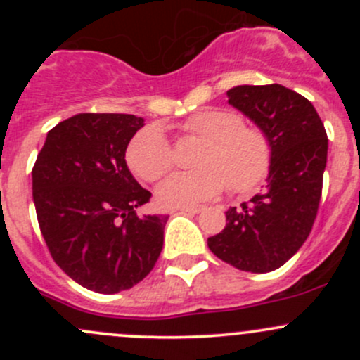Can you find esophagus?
Listing matches in <instances>:
<instances>
[{
	"label": "esophagus",
	"mask_w": 360,
	"mask_h": 360,
	"mask_svg": "<svg viewBox=\"0 0 360 360\" xmlns=\"http://www.w3.org/2000/svg\"><path fill=\"white\" fill-rule=\"evenodd\" d=\"M181 214H198L202 212V207H195V205H184V207H179Z\"/></svg>",
	"instance_id": "34e87169"
}]
</instances>
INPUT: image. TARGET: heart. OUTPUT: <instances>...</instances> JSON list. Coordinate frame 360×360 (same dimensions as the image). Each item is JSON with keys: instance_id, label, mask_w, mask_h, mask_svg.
<instances>
[{"instance_id": "heart-1", "label": "heart", "mask_w": 360, "mask_h": 360, "mask_svg": "<svg viewBox=\"0 0 360 360\" xmlns=\"http://www.w3.org/2000/svg\"><path fill=\"white\" fill-rule=\"evenodd\" d=\"M184 136L202 141L195 153V170L177 172L157 190L162 205H193L223 193H249L270 174L274 143L263 129L244 125L230 110H200L181 125ZM127 163L141 179L153 183L174 165V150L162 129L151 125L137 132L127 148Z\"/></svg>"}]
</instances>
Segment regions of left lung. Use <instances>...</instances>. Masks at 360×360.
<instances>
[{"label":"left lung","instance_id":"obj_1","mask_svg":"<svg viewBox=\"0 0 360 360\" xmlns=\"http://www.w3.org/2000/svg\"><path fill=\"white\" fill-rule=\"evenodd\" d=\"M228 103L248 115L274 143L268 188L226 210V226L207 245L242 271L266 274L288 263L310 235L322 197L328 134L307 97L291 89L242 85Z\"/></svg>","mask_w":360,"mask_h":360}]
</instances>
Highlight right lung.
Listing matches in <instances>:
<instances>
[{
    "label": "right lung",
    "instance_id": "right-lung-1",
    "mask_svg": "<svg viewBox=\"0 0 360 360\" xmlns=\"http://www.w3.org/2000/svg\"><path fill=\"white\" fill-rule=\"evenodd\" d=\"M143 125L134 115L79 112L50 130L32 167V200L50 256L90 291L134 288L162 252L169 216H137L151 193L125 162Z\"/></svg>",
    "mask_w": 360,
    "mask_h": 360
}]
</instances>
